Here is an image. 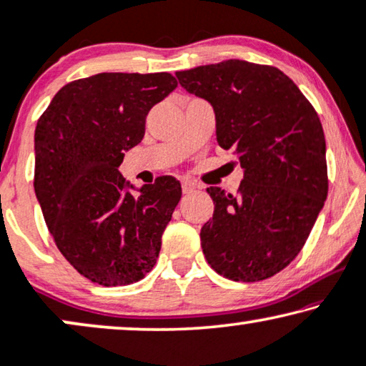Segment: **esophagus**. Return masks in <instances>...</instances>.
I'll return each mask as SVG.
<instances>
[{
  "label": "esophagus",
  "mask_w": 366,
  "mask_h": 366,
  "mask_svg": "<svg viewBox=\"0 0 366 366\" xmlns=\"http://www.w3.org/2000/svg\"><path fill=\"white\" fill-rule=\"evenodd\" d=\"M197 189V184L192 182V180H182V192L191 194Z\"/></svg>",
  "instance_id": "esophagus-1"
}]
</instances>
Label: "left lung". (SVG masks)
I'll return each mask as SVG.
<instances>
[{"mask_svg":"<svg viewBox=\"0 0 366 366\" xmlns=\"http://www.w3.org/2000/svg\"><path fill=\"white\" fill-rule=\"evenodd\" d=\"M175 76L212 105L217 144L232 149L244 170L236 196L207 189L214 214L201 229L206 259L232 281L274 276L298 256L328 194L320 117L274 66L226 60Z\"/></svg>","mask_w":366,"mask_h":366,"instance_id":"obj_1","label":"left lung"}]
</instances>
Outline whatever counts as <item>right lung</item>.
Instances as JSON below:
<instances>
[{"label":"right lung","instance_id":"obj_1","mask_svg":"<svg viewBox=\"0 0 366 366\" xmlns=\"http://www.w3.org/2000/svg\"><path fill=\"white\" fill-rule=\"evenodd\" d=\"M175 86L165 71L97 73L58 90L36 124L43 217L65 259L97 285H132L157 262L180 182L162 175L135 187L119 167L142 142L149 110Z\"/></svg>","mask_w":366,"mask_h":366}]
</instances>
